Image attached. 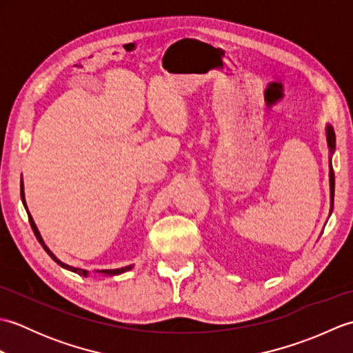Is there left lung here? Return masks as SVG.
I'll return each instance as SVG.
<instances>
[{
    "label": "left lung",
    "instance_id": "obj_1",
    "mask_svg": "<svg viewBox=\"0 0 353 353\" xmlns=\"http://www.w3.org/2000/svg\"><path fill=\"white\" fill-rule=\"evenodd\" d=\"M326 137H327V145L331 148V153L335 148V132L331 125L326 127ZM329 182H331V209L334 208V191H335V176L332 163H329Z\"/></svg>",
    "mask_w": 353,
    "mask_h": 353
}]
</instances>
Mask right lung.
Masks as SVG:
<instances>
[{
    "label": "right lung",
    "mask_w": 353,
    "mask_h": 353,
    "mask_svg": "<svg viewBox=\"0 0 353 353\" xmlns=\"http://www.w3.org/2000/svg\"><path fill=\"white\" fill-rule=\"evenodd\" d=\"M21 199H22V203H24V206H26V201H24V192H22V186H21ZM28 214V212H27ZM28 221H30V226H32V229H33V232H34V236L37 238V241L41 243V245L43 247V250L47 252L50 256H51V259H54L59 265L61 267H63V268H66V270H71V272H74V273H77V274H81V276H86L88 274V272L86 270H81V268H76V267H71V265H68V264H63V262H61L59 261L54 254H52L51 252H50V249L47 245H45V243H43V239H42V236H41V234H39V230H37V228H36V224H34V221H33V219H32V215L28 214ZM132 267L129 265V267H123V268H115V270H101V273H104V274H119V273H123V272H127V270H130Z\"/></svg>",
    "instance_id": "add662e5"
}]
</instances>
